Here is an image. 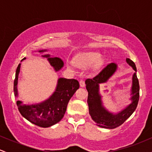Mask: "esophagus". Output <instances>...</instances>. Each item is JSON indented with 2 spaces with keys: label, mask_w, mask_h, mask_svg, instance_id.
<instances>
[{
  "label": "esophagus",
  "mask_w": 152,
  "mask_h": 152,
  "mask_svg": "<svg viewBox=\"0 0 152 152\" xmlns=\"http://www.w3.org/2000/svg\"><path fill=\"white\" fill-rule=\"evenodd\" d=\"M79 83H80V86L81 87H84L85 86V81H83V80H81V81H79Z\"/></svg>",
  "instance_id": "1"
}]
</instances>
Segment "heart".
Returning a JSON list of instances; mask_svg holds the SVG:
<instances>
[{
	"label": "heart",
	"instance_id": "obj_1",
	"mask_svg": "<svg viewBox=\"0 0 152 152\" xmlns=\"http://www.w3.org/2000/svg\"><path fill=\"white\" fill-rule=\"evenodd\" d=\"M101 54L97 52H86L76 55L73 59L74 65L80 69H87L93 66L94 69H99L103 64ZM68 67L71 68L70 64H68Z\"/></svg>",
	"mask_w": 152,
	"mask_h": 152
}]
</instances>
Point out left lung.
<instances>
[{
    "label": "left lung",
    "instance_id": "obj_1",
    "mask_svg": "<svg viewBox=\"0 0 152 152\" xmlns=\"http://www.w3.org/2000/svg\"><path fill=\"white\" fill-rule=\"evenodd\" d=\"M126 62L137 72L135 64L129 58H126ZM116 69L117 65L114 63H111L103 68L93 78H88L85 81L86 88L88 91L87 103L89 114L97 126L102 128L114 129L119 126L133 114L139 102V83L137 74L134 73L132 77V104L116 114L109 112L103 106L102 96L99 94V84L107 81Z\"/></svg>",
    "mask_w": 152,
    "mask_h": 152
}]
</instances>
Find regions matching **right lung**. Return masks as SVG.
Segmentation results:
<instances>
[{"mask_svg":"<svg viewBox=\"0 0 152 152\" xmlns=\"http://www.w3.org/2000/svg\"><path fill=\"white\" fill-rule=\"evenodd\" d=\"M46 51V50H38L40 53ZM48 58V61L53 66L56 71H58L64 66V62L58 57H50V55L42 56ZM26 58H23V60ZM20 64H18L15 71L13 91L15 96H18V74L20 72ZM79 88V83L76 79H67L59 78L56 88L49 99L37 104L26 105L22 102L17 101L16 104L20 114L28 121L34 124L43 128L53 126L59 122L65 114L69 100L73 96L76 91Z\"/></svg>","mask_w":152,"mask_h":152,"instance_id":"add662e5","label":"right lung"}]
</instances>
